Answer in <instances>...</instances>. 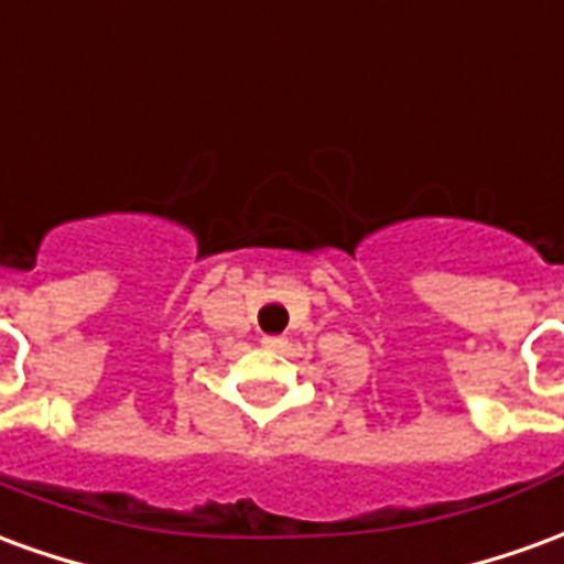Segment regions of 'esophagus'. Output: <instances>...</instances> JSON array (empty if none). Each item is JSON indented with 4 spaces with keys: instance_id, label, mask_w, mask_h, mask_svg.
I'll return each mask as SVG.
<instances>
[{
    "instance_id": "esophagus-1",
    "label": "esophagus",
    "mask_w": 564,
    "mask_h": 564,
    "mask_svg": "<svg viewBox=\"0 0 564 564\" xmlns=\"http://www.w3.org/2000/svg\"><path fill=\"white\" fill-rule=\"evenodd\" d=\"M283 338L281 335H262V347H265V350H281L283 347Z\"/></svg>"
}]
</instances>
